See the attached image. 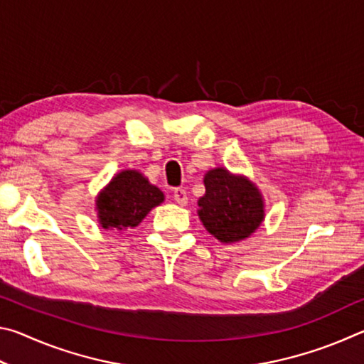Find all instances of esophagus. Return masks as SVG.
<instances>
[{"label": "esophagus", "mask_w": 364, "mask_h": 364, "mask_svg": "<svg viewBox=\"0 0 364 364\" xmlns=\"http://www.w3.org/2000/svg\"><path fill=\"white\" fill-rule=\"evenodd\" d=\"M173 199H175L176 204L186 205V204H188V194H186V191H184L183 188H175V189H173Z\"/></svg>", "instance_id": "1"}]
</instances>
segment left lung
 <instances>
[{
    "label": "left lung",
    "instance_id": "left-lung-1",
    "mask_svg": "<svg viewBox=\"0 0 364 364\" xmlns=\"http://www.w3.org/2000/svg\"><path fill=\"white\" fill-rule=\"evenodd\" d=\"M204 183L205 194L199 199V217L218 241L237 242L260 226L263 202L250 181L225 168H215L205 175Z\"/></svg>",
    "mask_w": 364,
    "mask_h": 364
}]
</instances>
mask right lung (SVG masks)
Here are the masks:
<instances>
[{
    "mask_svg": "<svg viewBox=\"0 0 364 364\" xmlns=\"http://www.w3.org/2000/svg\"><path fill=\"white\" fill-rule=\"evenodd\" d=\"M160 202H164L162 191L139 171L125 170L97 196L96 207L104 230H123L138 226Z\"/></svg>",
    "mask_w": 364,
    "mask_h": 364,
    "instance_id": "1",
    "label": "right lung"
}]
</instances>
